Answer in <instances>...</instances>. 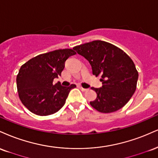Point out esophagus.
<instances>
[{"instance_id":"obj_1","label":"esophagus","mask_w":158,"mask_h":158,"mask_svg":"<svg viewBox=\"0 0 158 158\" xmlns=\"http://www.w3.org/2000/svg\"><path fill=\"white\" fill-rule=\"evenodd\" d=\"M80 89H81V91H83V92H87V91L89 90V89H84V88H83V87L80 86Z\"/></svg>"}]
</instances>
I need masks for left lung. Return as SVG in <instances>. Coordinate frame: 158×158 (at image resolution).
I'll return each mask as SVG.
<instances>
[{
    "mask_svg": "<svg viewBox=\"0 0 158 158\" xmlns=\"http://www.w3.org/2000/svg\"><path fill=\"white\" fill-rule=\"evenodd\" d=\"M84 57L92 69V74L101 75V88L92 89L97 98L90 105L103 113H110L123 107L136 90L138 72L130 57L109 43L94 40L73 48Z\"/></svg>",
    "mask_w": 158,
    "mask_h": 158,
    "instance_id": "8db88e82",
    "label": "left lung"
}]
</instances>
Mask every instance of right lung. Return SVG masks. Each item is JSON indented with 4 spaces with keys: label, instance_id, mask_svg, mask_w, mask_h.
<instances>
[{
    "label": "right lung",
    "instance_id": "obj_1",
    "mask_svg": "<svg viewBox=\"0 0 158 158\" xmlns=\"http://www.w3.org/2000/svg\"><path fill=\"white\" fill-rule=\"evenodd\" d=\"M76 52L73 49H57L41 54L28 60L17 75V89L22 103L37 115L46 116L64 106L69 93L75 84L61 86L53 83L61 75L65 62Z\"/></svg>",
    "mask_w": 158,
    "mask_h": 158
}]
</instances>
